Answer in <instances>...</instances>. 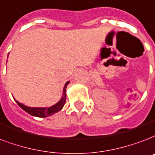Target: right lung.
Returning a JSON list of instances; mask_svg holds the SVG:
<instances>
[{"label":"right lung","mask_w":155,"mask_h":155,"mask_svg":"<svg viewBox=\"0 0 155 155\" xmlns=\"http://www.w3.org/2000/svg\"><path fill=\"white\" fill-rule=\"evenodd\" d=\"M9 55V54H8ZM69 81H67L65 84L64 88H63V92H62V98L60 99L58 102H57L55 105L50 106V107H30V106H27L23 104L20 103L18 101L15 100L18 106L22 108L23 110L28 112V114L31 115L36 117H41V118H45V117L50 116L52 114H55L59 110L62 109V107L64 106L65 102H66V99H67V86L68 85Z\"/></svg>","instance_id":"add662e5"}]
</instances>
